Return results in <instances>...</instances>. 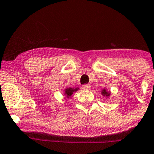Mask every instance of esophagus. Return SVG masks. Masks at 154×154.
<instances>
[{
    "instance_id": "34e87169",
    "label": "esophagus",
    "mask_w": 154,
    "mask_h": 154,
    "mask_svg": "<svg viewBox=\"0 0 154 154\" xmlns=\"http://www.w3.org/2000/svg\"><path fill=\"white\" fill-rule=\"evenodd\" d=\"M90 88V86L89 85H82V89L84 90H88Z\"/></svg>"
}]
</instances>
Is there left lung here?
I'll use <instances>...</instances> for the list:
<instances>
[{
    "label": "left lung",
    "instance_id": "8db88e82",
    "mask_svg": "<svg viewBox=\"0 0 154 154\" xmlns=\"http://www.w3.org/2000/svg\"><path fill=\"white\" fill-rule=\"evenodd\" d=\"M101 94L104 96H107V97H109L110 96V93L108 91H107V90H105V89H103L101 90Z\"/></svg>",
    "mask_w": 154,
    "mask_h": 154
}]
</instances>
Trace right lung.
<instances>
[{
  "instance_id": "right-lung-1",
  "label": "right lung",
  "mask_w": 154,
  "mask_h": 154,
  "mask_svg": "<svg viewBox=\"0 0 154 154\" xmlns=\"http://www.w3.org/2000/svg\"><path fill=\"white\" fill-rule=\"evenodd\" d=\"M78 90H79V88H75V89L71 88H66V89H65V90H64V92H65V93H64V94L66 95V98H69V96H72V93H75V92H76Z\"/></svg>"
}]
</instances>
